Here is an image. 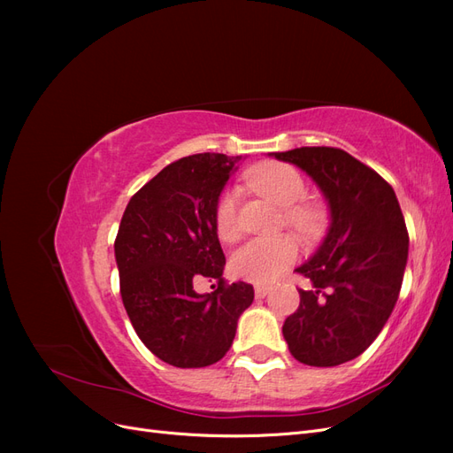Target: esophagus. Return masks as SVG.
Returning <instances> with one entry per match:
<instances>
[{
    "label": "esophagus",
    "instance_id": "1",
    "mask_svg": "<svg viewBox=\"0 0 453 453\" xmlns=\"http://www.w3.org/2000/svg\"><path fill=\"white\" fill-rule=\"evenodd\" d=\"M272 287L270 285H255V296L257 298H265L270 293Z\"/></svg>",
    "mask_w": 453,
    "mask_h": 453
}]
</instances>
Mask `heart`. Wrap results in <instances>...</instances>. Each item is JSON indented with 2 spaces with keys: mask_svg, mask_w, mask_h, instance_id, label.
<instances>
[{
  "mask_svg": "<svg viewBox=\"0 0 453 453\" xmlns=\"http://www.w3.org/2000/svg\"><path fill=\"white\" fill-rule=\"evenodd\" d=\"M245 183L253 193L283 208V221L304 238H315L325 226V213L318 203L300 202L306 183L293 166L276 160L255 164L245 172ZM213 228L221 242H234L240 234L236 215V193L225 190L213 210ZM298 248L289 236L255 238L232 255L230 268L234 276L251 283H272L289 268Z\"/></svg>",
  "mask_w": 453,
  "mask_h": 453,
  "instance_id": "heart-1",
  "label": "heart"
}]
</instances>
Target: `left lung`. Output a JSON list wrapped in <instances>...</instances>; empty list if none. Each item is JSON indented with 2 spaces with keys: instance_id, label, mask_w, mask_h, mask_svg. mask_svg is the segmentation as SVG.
Listing matches in <instances>:
<instances>
[{
  "instance_id": "8db88e82",
  "label": "left lung",
  "mask_w": 453,
  "mask_h": 453,
  "mask_svg": "<svg viewBox=\"0 0 453 453\" xmlns=\"http://www.w3.org/2000/svg\"><path fill=\"white\" fill-rule=\"evenodd\" d=\"M321 188L331 225L318 251L296 268L310 281L283 323L293 357L310 366L348 363L372 344L399 298L408 230L391 185L336 147L270 153Z\"/></svg>"
}]
</instances>
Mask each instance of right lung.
Segmentation results:
<instances>
[{
    "label": "right lung",
    "instance_id": "1",
    "mask_svg": "<svg viewBox=\"0 0 453 453\" xmlns=\"http://www.w3.org/2000/svg\"><path fill=\"white\" fill-rule=\"evenodd\" d=\"M240 157L180 158L135 193L120 219L115 260L120 296L134 331L164 363L210 366L225 357L253 285L223 280L225 255L213 210ZM200 279L217 280L200 296Z\"/></svg>",
    "mask_w": 453,
    "mask_h": 453
}]
</instances>
